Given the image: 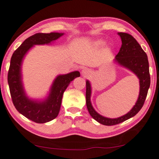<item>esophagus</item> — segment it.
Returning a JSON list of instances; mask_svg holds the SVG:
<instances>
[{
    "label": "esophagus",
    "instance_id": "esophagus-1",
    "mask_svg": "<svg viewBox=\"0 0 159 159\" xmlns=\"http://www.w3.org/2000/svg\"><path fill=\"white\" fill-rule=\"evenodd\" d=\"M81 74L84 77H88L90 74V70L89 69H87V68H84V69L82 70Z\"/></svg>",
    "mask_w": 159,
    "mask_h": 159
}]
</instances>
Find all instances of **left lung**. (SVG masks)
I'll return each instance as SVG.
<instances>
[{"label":"left lung","mask_w":159,"mask_h":159,"mask_svg":"<svg viewBox=\"0 0 159 159\" xmlns=\"http://www.w3.org/2000/svg\"><path fill=\"white\" fill-rule=\"evenodd\" d=\"M122 40V45L119 53L115 57V61L135 73L139 79L140 90L137 101L132 109L125 115L118 118H107L101 116L92 107L91 97V85L89 81L86 82V103L88 111L92 118L104 125H114L121 123L135 116L142 108L150 85L149 62L148 56L139 44L130 34L127 33H118Z\"/></svg>","instance_id":"obj_1"}]
</instances>
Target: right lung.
Listing matches in <instances>:
<instances>
[{"label":"right lung","mask_w":159,"mask_h":159,"mask_svg":"<svg viewBox=\"0 0 159 159\" xmlns=\"http://www.w3.org/2000/svg\"><path fill=\"white\" fill-rule=\"evenodd\" d=\"M63 34L54 32L35 34L27 38L14 52L11 58L8 72V84L13 104L20 113L37 123L51 121L58 116L64 92L70 82L79 77L80 73L74 71L66 75H58L52 84L48 97L43 101H36L29 99L24 92L21 75L22 61L26 53L34 45L49 44Z\"/></svg>","instance_id":"right-lung-1"}]
</instances>
